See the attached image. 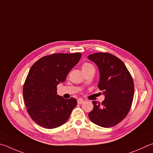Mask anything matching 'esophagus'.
Returning <instances> with one entry per match:
<instances>
[{
	"mask_svg": "<svg viewBox=\"0 0 153 153\" xmlns=\"http://www.w3.org/2000/svg\"><path fill=\"white\" fill-rule=\"evenodd\" d=\"M83 102H84V100L81 98H79L77 100V103H78V104H79V105H81V104Z\"/></svg>",
	"mask_w": 153,
	"mask_h": 153,
	"instance_id": "esophagus-1",
	"label": "esophagus"
}]
</instances>
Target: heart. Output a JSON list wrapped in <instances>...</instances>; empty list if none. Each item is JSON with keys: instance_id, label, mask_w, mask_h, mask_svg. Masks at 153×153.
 Wrapping results in <instances>:
<instances>
[{"instance_id": "obj_1", "label": "heart", "mask_w": 153, "mask_h": 153, "mask_svg": "<svg viewBox=\"0 0 153 153\" xmlns=\"http://www.w3.org/2000/svg\"><path fill=\"white\" fill-rule=\"evenodd\" d=\"M93 66L91 64H90L89 62H85L82 65V70L84 71L85 69H87L89 68H91V67H93Z\"/></svg>"}]
</instances>
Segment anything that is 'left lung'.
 Segmentation results:
<instances>
[{"instance_id":"left-lung-1","label":"left lung","mask_w":153,"mask_h":153,"mask_svg":"<svg viewBox=\"0 0 153 153\" xmlns=\"http://www.w3.org/2000/svg\"><path fill=\"white\" fill-rule=\"evenodd\" d=\"M88 58L98 66V88L105 95L102 103L93 101V109L89 117L100 126H114L126 117L130 109L134 93L133 79L124 62L111 53H95Z\"/></svg>"}]
</instances>
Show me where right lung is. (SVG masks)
Here are the masks:
<instances>
[{"mask_svg": "<svg viewBox=\"0 0 153 153\" xmlns=\"http://www.w3.org/2000/svg\"><path fill=\"white\" fill-rule=\"evenodd\" d=\"M81 57L79 52L53 53L39 59L31 67L23 95L29 116L40 126L48 129L60 126L77 105L76 99L65 100L56 90Z\"/></svg>", "mask_w": 153, "mask_h": 153, "instance_id": "obj_1", "label": "right lung"}]
</instances>
